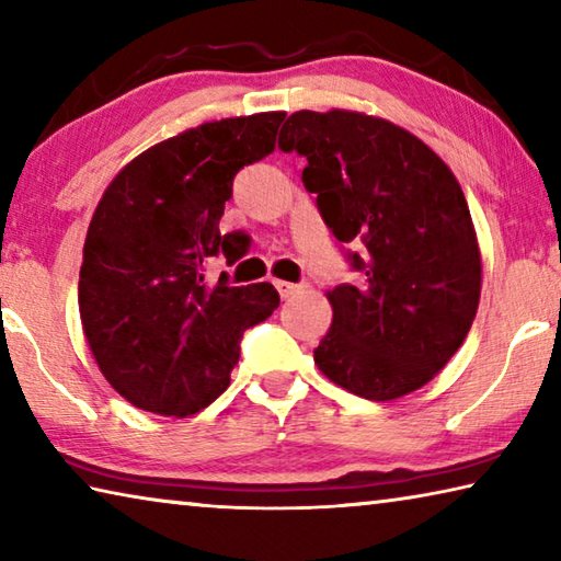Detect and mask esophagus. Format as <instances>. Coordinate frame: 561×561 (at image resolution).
Segmentation results:
<instances>
[{
	"label": "esophagus",
	"mask_w": 561,
	"mask_h": 561,
	"mask_svg": "<svg viewBox=\"0 0 561 561\" xmlns=\"http://www.w3.org/2000/svg\"><path fill=\"white\" fill-rule=\"evenodd\" d=\"M274 287H277L282 299H289V297H294V294L304 289V284H294V282H282V279H277V282H274Z\"/></svg>",
	"instance_id": "34e87169"
}]
</instances>
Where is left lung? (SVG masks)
<instances>
[{
  "instance_id": "left-lung-1",
  "label": "left lung",
  "mask_w": 561,
  "mask_h": 561,
  "mask_svg": "<svg viewBox=\"0 0 561 561\" xmlns=\"http://www.w3.org/2000/svg\"><path fill=\"white\" fill-rule=\"evenodd\" d=\"M282 150L307 158L301 183L360 284L329 291L334 321L314 348L329 381L368 401L415 391L468 336L480 250L450 168L411 133L354 111H297Z\"/></svg>"
}]
</instances>
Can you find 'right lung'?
<instances>
[{
	"label": "right lung",
	"instance_id": "add662e5",
	"mask_svg": "<svg viewBox=\"0 0 561 561\" xmlns=\"http://www.w3.org/2000/svg\"><path fill=\"white\" fill-rule=\"evenodd\" d=\"M287 113L203 123L148 148L113 178L91 217L79 311L106 381L140 411L193 415L227 386L247 329L279 307L270 282L205 279L250 240L220 232L232 180L274 150Z\"/></svg>",
	"mask_w": 561,
	"mask_h": 561
}]
</instances>
